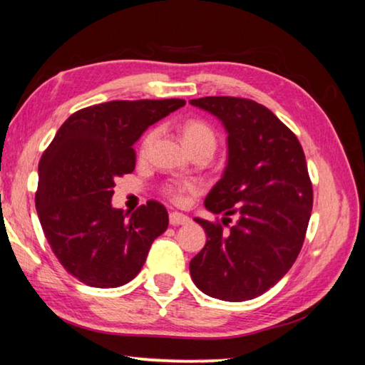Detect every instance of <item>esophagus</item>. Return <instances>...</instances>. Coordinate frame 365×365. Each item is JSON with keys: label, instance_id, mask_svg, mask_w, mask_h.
Here are the masks:
<instances>
[{"label": "esophagus", "instance_id": "esophagus-1", "mask_svg": "<svg viewBox=\"0 0 365 365\" xmlns=\"http://www.w3.org/2000/svg\"><path fill=\"white\" fill-rule=\"evenodd\" d=\"M169 221H170V225H183L190 222V217L185 216L182 212L173 211L169 214Z\"/></svg>", "mask_w": 365, "mask_h": 365}]
</instances>
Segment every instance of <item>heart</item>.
Here are the masks:
<instances>
[{
  "mask_svg": "<svg viewBox=\"0 0 365 365\" xmlns=\"http://www.w3.org/2000/svg\"><path fill=\"white\" fill-rule=\"evenodd\" d=\"M158 135H159V130L153 128L143 136L141 144H140L141 155L148 154ZM182 135H183L185 143H187V146L190 148V151L192 153L207 151L212 155L214 149H216V144H217L216 131H214L212 126L210 123H206L205 120H198V118L187 120L182 125ZM198 192H200V185L195 182H170L164 185V193L169 196L172 201H175V203H180L187 195H193Z\"/></svg>",
  "mask_w": 365,
  "mask_h": 365,
  "instance_id": "b5f03b06",
  "label": "heart"
}]
</instances>
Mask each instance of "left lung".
<instances>
[{"mask_svg": "<svg viewBox=\"0 0 365 365\" xmlns=\"http://www.w3.org/2000/svg\"><path fill=\"white\" fill-rule=\"evenodd\" d=\"M227 130L229 160L205 206L222 221H195L206 245L190 274L214 299L242 302L262 296L284 276L304 245L314 190L297 136L262 103L242 97H201ZM230 215L237 221L234 226ZM229 227V230H225Z\"/></svg>", "mask_w": 365, "mask_h": 365, "instance_id": "left-lung-1", "label": "left lung"}]
</instances>
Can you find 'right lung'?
<instances>
[{
    "label": "right lung",
    "mask_w": 365,
    "mask_h": 365,
    "mask_svg": "<svg viewBox=\"0 0 365 365\" xmlns=\"http://www.w3.org/2000/svg\"><path fill=\"white\" fill-rule=\"evenodd\" d=\"M183 99L112 101L74 112L38 164L36 207L43 234L69 274L92 287H118L140 273L169 214L149 200L136 211L110 205L115 178L136 165L133 148L148 126Z\"/></svg>",
    "instance_id": "add662e5"
}]
</instances>
